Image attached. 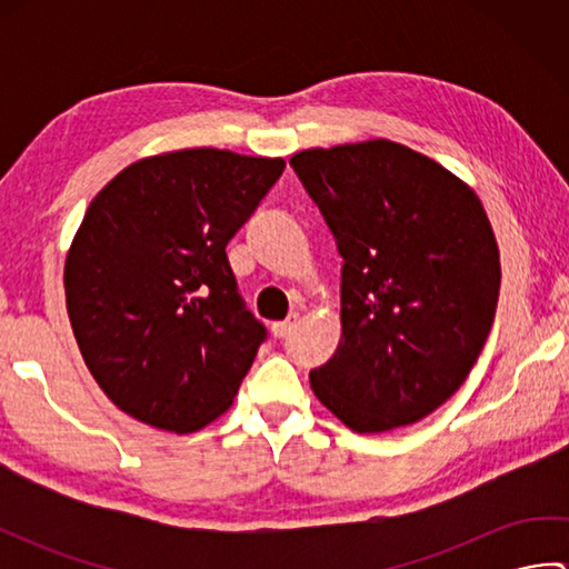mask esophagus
<instances>
[{
	"label": "esophagus",
	"mask_w": 569,
	"mask_h": 569,
	"mask_svg": "<svg viewBox=\"0 0 569 569\" xmlns=\"http://www.w3.org/2000/svg\"><path fill=\"white\" fill-rule=\"evenodd\" d=\"M298 325V316H291L288 320H281V322H273L271 325V335L276 337V340H281V337H288Z\"/></svg>",
	"instance_id": "esophagus-1"
}]
</instances>
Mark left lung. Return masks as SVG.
<instances>
[{
  "label": "left lung",
  "instance_id": "8db88e82",
  "mask_svg": "<svg viewBox=\"0 0 569 569\" xmlns=\"http://www.w3.org/2000/svg\"><path fill=\"white\" fill-rule=\"evenodd\" d=\"M291 166L342 253V335L310 371L318 401L355 432L440 408L485 349L501 288L479 196L389 139L306 149Z\"/></svg>",
  "mask_w": 569,
  "mask_h": 569
}]
</instances>
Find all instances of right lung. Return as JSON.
<instances>
[{
    "mask_svg": "<svg viewBox=\"0 0 569 569\" xmlns=\"http://www.w3.org/2000/svg\"><path fill=\"white\" fill-rule=\"evenodd\" d=\"M283 168L180 149L127 166L92 198L66 257V306L84 365L127 416L196 432L232 406L266 330L224 247Z\"/></svg>",
    "mask_w": 569,
    "mask_h": 569,
    "instance_id": "add662e5",
    "label": "right lung"
}]
</instances>
